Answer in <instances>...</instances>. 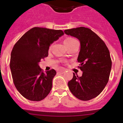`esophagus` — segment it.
<instances>
[{
    "label": "esophagus",
    "mask_w": 123,
    "mask_h": 123,
    "mask_svg": "<svg viewBox=\"0 0 123 123\" xmlns=\"http://www.w3.org/2000/svg\"><path fill=\"white\" fill-rule=\"evenodd\" d=\"M65 71V69H59L58 71H57V73H61V74H62Z\"/></svg>",
    "instance_id": "esophagus-1"
}]
</instances>
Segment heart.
<instances>
[{"label":"heart","mask_w":123,"mask_h":123,"mask_svg":"<svg viewBox=\"0 0 123 123\" xmlns=\"http://www.w3.org/2000/svg\"><path fill=\"white\" fill-rule=\"evenodd\" d=\"M76 41V39H73V38L72 37H68V38H67L64 41V44H70V43H71V42H74V41Z\"/></svg>","instance_id":"heart-1"}]
</instances>
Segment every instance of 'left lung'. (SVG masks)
Here are the masks:
<instances>
[{
	"label": "left lung",
	"mask_w": 123,
	"mask_h": 123,
	"mask_svg": "<svg viewBox=\"0 0 123 123\" xmlns=\"http://www.w3.org/2000/svg\"><path fill=\"white\" fill-rule=\"evenodd\" d=\"M64 32L77 38L81 45L78 62L82 74L78 77L73 73L68 87L78 99L89 100L98 96L108 82L111 69L110 52L105 42L89 28L79 27Z\"/></svg>",
	"instance_id": "1"
}]
</instances>
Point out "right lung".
Wrapping results in <instances>:
<instances>
[{
	"label": "right lung",
	"mask_w": 123,
	"mask_h": 123,
	"mask_svg": "<svg viewBox=\"0 0 123 123\" xmlns=\"http://www.w3.org/2000/svg\"><path fill=\"white\" fill-rule=\"evenodd\" d=\"M63 34L62 30L34 27L15 44L10 67L14 84L25 98L41 101L50 93L56 73L52 69L44 73L39 63L48 56L50 45Z\"/></svg>",
	"instance_id": "obj_1"
}]
</instances>
